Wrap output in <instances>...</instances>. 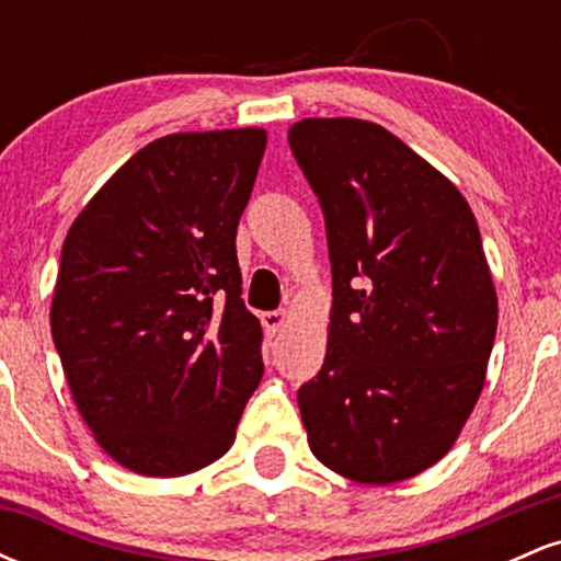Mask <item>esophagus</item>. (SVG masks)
<instances>
[{
	"instance_id": "obj_1",
	"label": "esophagus",
	"mask_w": 561,
	"mask_h": 561,
	"mask_svg": "<svg viewBox=\"0 0 561 561\" xmlns=\"http://www.w3.org/2000/svg\"><path fill=\"white\" fill-rule=\"evenodd\" d=\"M261 321H263V330H266L268 337H274L276 332H282V327H287L289 313L287 311H268V313H263Z\"/></svg>"
}]
</instances>
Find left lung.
<instances>
[{"instance_id":"left-lung-1","label":"left lung","mask_w":561,"mask_h":561,"mask_svg":"<svg viewBox=\"0 0 561 561\" xmlns=\"http://www.w3.org/2000/svg\"><path fill=\"white\" fill-rule=\"evenodd\" d=\"M289 150L332 263L324 366L298 390L313 456L390 485L454 448L482 385L499 298L472 208L435 165L362 118H302Z\"/></svg>"}]
</instances>
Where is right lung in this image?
I'll use <instances>...</instances> for the list:
<instances>
[{
    "mask_svg": "<svg viewBox=\"0 0 561 561\" xmlns=\"http://www.w3.org/2000/svg\"><path fill=\"white\" fill-rule=\"evenodd\" d=\"M263 150L255 126L160 137L68 229L55 347L96 446L145 478L221 459L263 377L234 248Z\"/></svg>",
    "mask_w": 561,
    "mask_h": 561,
    "instance_id": "right-lung-1",
    "label": "right lung"
}]
</instances>
